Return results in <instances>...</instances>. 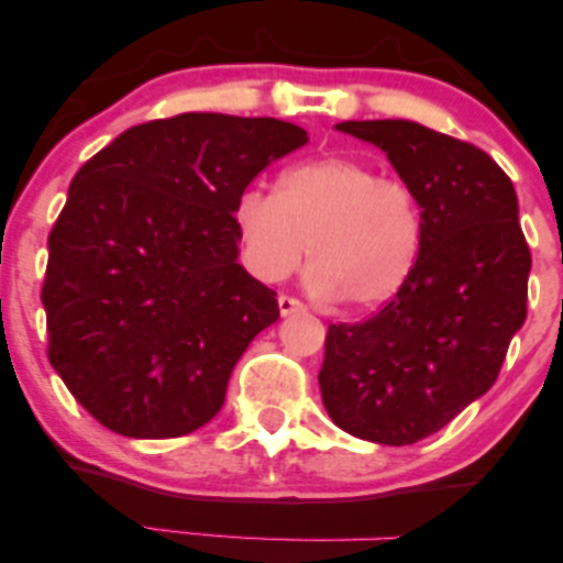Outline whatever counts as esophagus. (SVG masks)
I'll use <instances>...</instances> for the list:
<instances>
[{
  "label": "esophagus",
  "mask_w": 563,
  "mask_h": 563,
  "mask_svg": "<svg viewBox=\"0 0 563 563\" xmlns=\"http://www.w3.org/2000/svg\"><path fill=\"white\" fill-rule=\"evenodd\" d=\"M277 307H280V314L286 318V314H296V312H303V303L299 299H294V296H286L283 294L280 299H277Z\"/></svg>",
  "instance_id": "obj_1"
}]
</instances>
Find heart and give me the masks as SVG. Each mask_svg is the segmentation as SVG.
<instances>
[{"mask_svg":"<svg viewBox=\"0 0 563 563\" xmlns=\"http://www.w3.org/2000/svg\"><path fill=\"white\" fill-rule=\"evenodd\" d=\"M232 219L245 267L260 280H286L309 251L314 294L339 296L354 309L397 296L421 254L423 219L416 190L346 156L290 166L275 192L245 187Z\"/></svg>","mask_w":563,"mask_h":563,"instance_id":"heart-1","label":"heart"}]
</instances>
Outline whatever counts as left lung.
<instances>
[{
    "mask_svg": "<svg viewBox=\"0 0 563 563\" xmlns=\"http://www.w3.org/2000/svg\"><path fill=\"white\" fill-rule=\"evenodd\" d=\"M335 129L386 153L416 190L423 238L416 269L384 309L328 328L322 405L346 434L402 448L495 384L527 320L532 254L508 174L476 145L402 119Z\"/></svg>",
    "mask_w": 563,
    "mask_h": 563,
    "instance_id": "8db88e82",
    "label": "left lung"
}]
</instances>
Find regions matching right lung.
<instances>
[{
    "mask_svg": "<svg viewBox=\"0 0 563 563\" xmlns=\"http://www.w3.org/2000/svg\"><path fill=\"white\" fill-rule=\"evenodd\" d=\"M277 119L179 113L119 134L76 172L49 232L47 357L95 421L172 439L217 416L275 290L238 264L235 200L307 145Z\"/></svg>",
    "mask_w": 563,
    "mask_h": 563,
    "instance_id": "obj_1",
    "label": "right lung"
}]
</instances>
